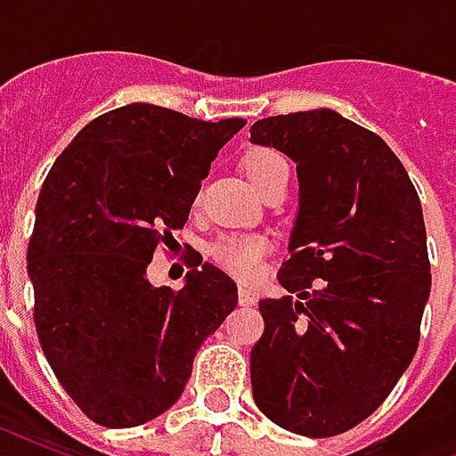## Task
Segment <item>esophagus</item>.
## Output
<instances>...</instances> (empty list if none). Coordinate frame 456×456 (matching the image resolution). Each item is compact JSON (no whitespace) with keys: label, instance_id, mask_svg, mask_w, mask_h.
Returning a JSON list of instances; mask_svg holds the SVG:
<instances>
[{"label":"esophagus","instance_id":"34e87169","mask_svg":"<svg viewBox=\"0 0 456 456\" xmlns=\"http://www.w3.org/2000/svg\"><path fill=\"white\" fill-rule=\"evenodd\" d=\"M258 300V293L254 288L248 286H239V303L241 305H256Z\"/></svg>","mask_w":456,"mask_h":456}]
</instances>
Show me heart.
I'll return each instance as SVG.
<instances>
[{
    "label": "heart",
    "instance_id": "b5f03b06",
    "mask_svg": "<svg viewBox=\"0 0 456 456\" xmlns=\"http://www.w3.org/2000/svg\"><path fill=\"white\" fill-rule=\"evenodd\" d=\"M248 180L261 192L288 173V160L273 149H251L241 160ZM268 241L258 234H224L209 247V258L237 278H254L266 256Z\"/></svg>",
    "mask_w": 456,
    "mask_h": 456
}]
</instances>
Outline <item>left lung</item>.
Returning <instances> with one entry per match:
<instances>
[{"label": "left lung", "instance_id": "1", "mask_svg": "<svg viewBox=\"0 0 456 456\" xmlns=\"http://www.w3.org/2000/svg\"><path fill=\"white\" fill-rule=\"evenodd\" d=\"M251 141L296 160L300 209L251 349L258 411L305 437L352 430L420 342L430 258L420 198L381 136L332 110L278 114ZM298 300H295V296Z\"/></svg>", "mask_w": 456, "mask_h": 456}]
</instances>
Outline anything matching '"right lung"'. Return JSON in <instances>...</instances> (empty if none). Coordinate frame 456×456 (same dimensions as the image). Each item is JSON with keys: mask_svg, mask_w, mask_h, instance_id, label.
<instances>
[{"mask_svg": "<svg viewBox=\"0 0 456 456\" xmlns=\"http://www.w3.org/2000/svg\"><path fill=\"white\" fill-rule=\"evenodd\" d=\"M244 124L126 104L90 121L45 175L26 254L36 335L97 425L136 428L168 411L200 344L237 307L234 281L212 264L180 290L153 288L146 268Z\"/></svg>", "mask_w": 456, "mask_h": 456, "instance_id": "add662e5", "label": "right lung"}]
</instances>
